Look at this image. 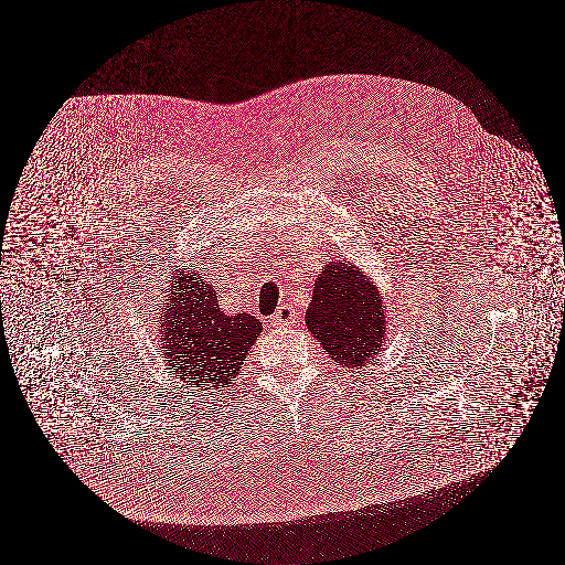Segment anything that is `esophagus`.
Here are the masks:
<instances>
[{
	"label": "esophagus",
	"instance_id": "obj_1",
	"mask_svg": "<svg viewBox=\"0 0 565 565\" xmlns=\"http://www.w3.org/2000/svg\"><path fill=\"white\" fill-rule=\"evenodd\" d=\"M294 319H296V315H294V310H291V308L279 307V310L275 312L274 326H288V323H294Z\"/></svg>",
	"mask_w": 565,
	"mask_h": 565
}]
</instances>
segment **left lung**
<instances>
[{"mask_svg":"<svg viewBox=\"0 0 565 565\" xmlns=\"http://www.w3.org/2000/svg\"><path fill=\"white\" fill-rule=\"evenodd\" d=\"M307 326L329 359L360 369L375 359L387 321L379 290L345 260L329 263L317 275Z\"/></svg>","mask_w":565,"mask_h":565,"instance_id":"8db88e82","label":"left lung"}]
</instances>
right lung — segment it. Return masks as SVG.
Wrapping results in <instances>:
<instances>
[{
  "label": "right lung",
  "instance_id": "right-lung-1",
  "mask_svg": "<svg viewBox=\"0 0 565 565\" xmlns=\"http://www.w3.org/2000/svg\"><path fill=\"white\" fill-rule=\"evenodd\" d=\"M168 300L161 342L171 373L203 390L232 387L260 335V321L248 312L223 315L215 290L199 274H178Z\"/></svg>",
  "mask_w": 565,
  "mask_h": 565
}]
</instances>
